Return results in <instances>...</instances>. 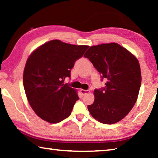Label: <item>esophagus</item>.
I'll return each mask as SVG.
<instances>
[{"label":"esophagus","instance_id":"esophagus-1","mask_svg":"<svg viewBox=\"0 0 158 158\" xmlns=\"http://www.w3.org/2000/svg\"><path fill=\"white\" fill-rule=\"evenodd\" d=\"M80 92H81V94L83 95H85V94H87V93H89V90H84V89H81L80 90Z\"/></svg>","mask_w":158,"mask_h":158}]
</instances>
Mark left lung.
I'll use <instances>...</instances> for the list:
<instances>
[{
    "mask_svg": "<svg viewBox=\"0 0 158 158\" xmlns=\"http://www.w3.org/2000/svg\"><path fill=\"white\" fill-rule=\"evenodd\" d=\"M100 73L105 86L95 89V100L88 105L92 116L104 124L122 120L135 105L139 92V63L130 52L117 43L90 47L84 56Z\"/></svg>",
    "mask_w": 158,
    "mask_h": 158,
    "instance_id": "8db88e82",
    "label": "left lung"
}]
</instances>
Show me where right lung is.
I'll return each instance as SVG.
<instances>
[{
    "mask_svg": "<svg viewBox=\"0 0 158 158\" xmlns=\"http://www.w3.org/2000/svg\"><path fill=\"white\" fill-rule=\"evenodd\" d=\"M89 47L54 40L37 48L28 58L23 87L32 109L44 121L58 123L70 115L79 98L64 81L70 78L74 63Z\"/></svg>",
    "mask_w": 158,
    "mask_h": 158,
    "instance_id": "obj_1",
    "label": "right lung"
}]
</instances>
